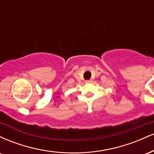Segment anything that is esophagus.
Here are the masks:
<instances>
[{
  "label": "esophagus",
  "mask_w": 154,
  "mask_h": 154,
  "mask_svg": "<svg viewBox=\"0 0 154 154\" xmlns=\"http://www.w3.org/2000/svg\"><path fill=\"white\" fill-rule=\"evenodd\" d=\"M92 81H93V80H92V79H88V80H86L85 81V82L86 83H90V82H92Z\"/></svg>",
  "instance_id": "esophagus-1"
}]
</instances>
